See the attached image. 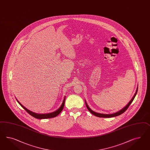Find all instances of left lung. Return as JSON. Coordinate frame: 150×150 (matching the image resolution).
Wrapping results in <instances>:
<instances>
[{
  "label": "left lung",
  "instance_id": "obj_1",
  "mask_svg": "<svg viewBox=\"0 0 150 150\" xmlns=\"http://www.w3.org/2000/svg\"><path fill=\"white\" fill-rule=\"evenodd\" d=\"M138 87H137V90H136V92H135V93L134 94L133 97L132 98V99L130 100L129 102L126 105V106H125L123 109H122L121 110H120V111H118L115 112V113H111V114H104V113H100L96 112L93 111L91 109V108H90L89 106H88V104H87V103H86V101L85 100L86 105L87 108L89 110V111L91 113H92L94 116H97V117H98L110 118L116 117V116H119V115H120L122 113L125 112L126 110H127V109L128 108V107H129L130 105L131 104V103H132V101H133L134 98L135 97V96H136V95H137V92H138Z\"/></svg>",
  "mask_w": 150,
  "mask_h": 150
}]
</instances>
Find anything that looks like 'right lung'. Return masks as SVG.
<instances>
[{"instance_id":"add662e5","label":"right lung","mask_w":150,"mask_h":150,"mask_svg":"<svg viewBox=\"0 0 150 150\" xmlns=\"http://www.w3.org/2000/svg\"><path fill=\"white\" fill-rule=\"evenodd\" d=\"M16 100L17 102L19 103V104H20L29 115H30L31 116H32L33 117L36 118H38V119H46V118L55 117L57 116V115H58L59 113H61V111H62V110H63V108H64V106L65 97L64 99H63V101L62 102V105H61V106L58 108V109H57L56 111H54V112L48 113H38L34 112H33V111H30L29 110L27 109L26 108L24 107V106L22 105L17 100V99Z\"/></svg>"}]
</instances>
